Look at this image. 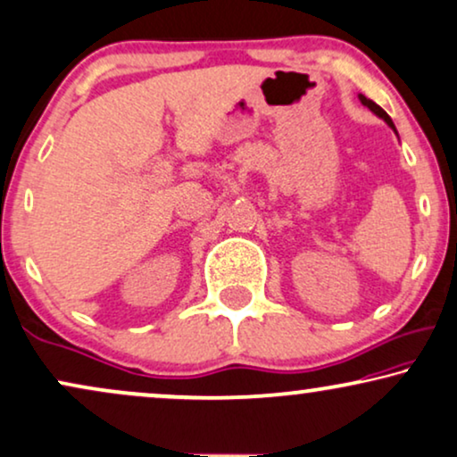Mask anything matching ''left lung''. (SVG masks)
<instances>
[{
  "instance_id": "obj_1",
  "label": "left lung",
  "mask_w": 457,
  "mask_h": 457,
  "mask_svg": "<svg viewBox=\"0 0 457 457\" xmlns=\"http://www.w3.org/2000/svg\"><path fill=\"white\" fill-rule=\"evenodd\" d=\"M358 99H361V103H362V105H365V107H369V109H371V112H373L375 115H379V118H382V120H384V122H386V124H388V126H390V129L396 132V129H395V122H392V120H390V115H388V113H386V112H384V109L378 105V103H373L371 99H367V96H365V95H358Z\"/></svg>"
}]
</instances>
